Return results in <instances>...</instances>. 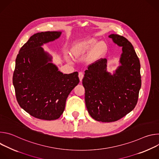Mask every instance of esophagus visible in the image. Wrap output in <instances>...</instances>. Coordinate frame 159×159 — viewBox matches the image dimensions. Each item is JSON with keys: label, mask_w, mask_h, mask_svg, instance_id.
Wrapping results in <instances>:
<instances>
[{"label": "esophagus", "mask_w": 159, "mask_h": 159, "mask_svg": "<svg viewBox=\"0 0 159 159\" xmlns=\"http://www.w3.org/2000/svg\"><path fill=\"white\" fill-rule=\"evenodd\" d=\"M83 77H84V74H83V72H79V79H80V81L82 80Z\"/></svg>", "instance_id": "obj_1"}]
</instances>
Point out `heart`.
Segmentation results:
<instances>
[{"label": "heart", "instance_id": "heart-1", "mask_svg": "<svg viewBox=\"0 0 159 159\" xmlns=\"http://www.w3.org/2000/svg\"><path fill=\"white\" fill-rule=\"evenodd\" d=\"M94 42L93 41H90L88 43H86L85 44H83L82 45H81L80 47H79V48H77V49L75 51V54H79L83 52H84L85 50H86L87 49H88L90 46H91L92 43H94Z\"/></svg>", "mask_w": 159, "mask_h": 159}]
</instances>
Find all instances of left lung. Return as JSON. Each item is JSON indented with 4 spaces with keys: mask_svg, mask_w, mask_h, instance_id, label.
I'll return each instance as SVG.
<instances>
[{
    "mask_svg": "<svg viewBox=\"0 0 159 159\" xmlns=\"http://www.w3.org/2000/svg\"><path fill=\"white\" fill-rule=\"evenodd\" d=\"M109 37L122 47L121 65L111 75L106 71V59L100 58L88 66L82 79L88 112L107 123L120 120L134 108L142 85L140 63L131 43L118 34Z\"/></svg>",
    "mask_w": 159,
    "mask_h": 159,
    "instance_id": "left-lung-1",
    "label": "left lung"
}]
</instances>
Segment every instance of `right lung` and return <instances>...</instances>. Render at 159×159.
Here are the masks:
<instances>
[{
  "label": "right lung",
  "mask_w": 159,
  "mask_h": 159,
  "mask_svg": "<svg viewBox=\"0 0 159 159\" xmlns=\"http://www.w3.org/2000/svg\"><path fill=\"white\" fill-rule=\"evenodd\" d=\"M60 31L34 34L17 55L12 82L20 107L38 119L55 120L63 112L68 96L79 84L78 72L63 74L49 61L41 47L60 37Z\"/></svg>",
  "instance_id": "add662e5"
}]
</instances>
